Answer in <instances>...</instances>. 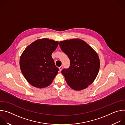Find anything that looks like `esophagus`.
<instances>
[{
	"label": "esophagus",
	"mask_w": 125,
	"mask_h": 125,
	"mask_svg": "<svg viewBox=\"0 0 125 125\" xmlns=\"http://www.w3.org/2000/svg\"><path fill=\"white\" fill-rule=\"evenodd\" d=\"M59 70H60V71H61L62 69H63V67L62 66H60L59 68Z\"/></svg>",
	"instance_id": "obj_1"
}]
</instances>
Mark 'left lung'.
Returning a JSON list of instances; mask_svg holds the SVG:
<instances>
[{
	"mask_svg": "<svg viewBox=\"0 0 125 125\" xmlns=\"http://www.w3.org/2000/svg\"><path fill=\"white\" fill-rule=\"evenodd\" d=\"M60 47L70 59V66L61 73L68 84L80 91L91 84L99 70L100 61L96 52L80 39L61 41Z\"/></svg>",
	"mask_w": 125,
	"mask_h": 125,
	"instance_id": "left-lung-1",
	"label": "left lung"
}]
</instances>
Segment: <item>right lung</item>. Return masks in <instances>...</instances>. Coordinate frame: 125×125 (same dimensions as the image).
Here are the masks:
<instances>
[{"label":"right lung","mask_w":125,"mask_h":125,"mask_svg":"<svg viewBox=\"0 0 125 125\" xmlns=\"http://www.w3.org/2000/svg\"><path fill=\"white\" fill-rule=\"evenodd\" d=\"M58 42L48 39L35 41L24 51L20 59L22 72L32 86L43 88L50 85L58 73L51 56Z\"/></svg>","instance_id":"obj_1"}]
</instances>
